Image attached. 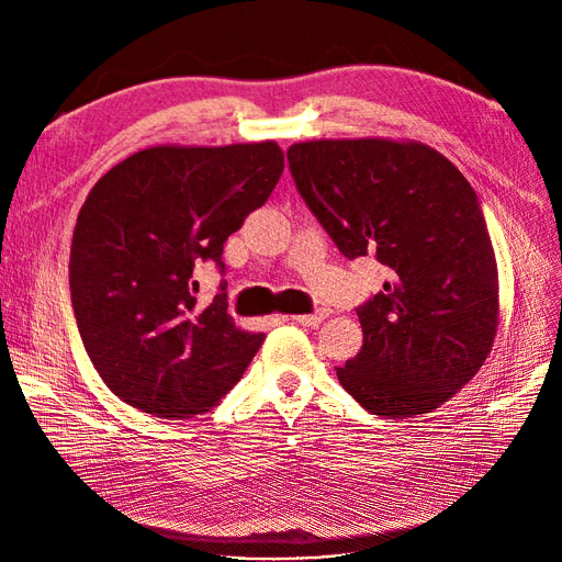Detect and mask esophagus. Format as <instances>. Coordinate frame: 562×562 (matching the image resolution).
I'll return each instance as SVG.
<instances>
[{
  "label": "esophagus",
  "mask_w": 562,
  "mask_h": 562,
  "mask_svg": "<svg viewBox=\"0 0 562 562\" xmlns=\"http://www.w3.org/2000/svg\"><path fill=\"white\" fill-rule=\"evenodd\" d=\"M328 314L323 312V310H318V312H314V314H300V316H293V321H297L300 326H310V328H316L318 323L326 318Z\"/></svg>",
  "instance_id": "34e87169"
}]
</instances>
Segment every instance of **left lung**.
I'll use <instances>...</instances> for the list:
<instances>
[{
    "label": "left lung",
    "instance_id": "8db88e82",
    "mask_svg": "<svg viewBox=\"0 0 562 562\" xmlns=\"http://www.w3.org/2000/svg\"><path fill=\"white\" fill-rule=\"evenodd\" d=\"M288 168L337 250L375 255L389 271L356 307L363 347L337 368L339 384L372 415L431 413L479 372L497 333V262L479 194L419 143H297Z\"/></svg>",
    "mask_w": 562,
    "mask_h": 562
}]
</instances>
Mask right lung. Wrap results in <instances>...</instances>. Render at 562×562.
<instances>
[{"instance_id": "add662e5", "label": "right lung", "mask_w": 562, "mask_h": 562, "mask_svg": "<svg viewBox=\"0 0 562 562\" xmlns=\"http://www.w3.org/2000/svg\"><path fill=\"white\" fill-rule=\"evenodd\" d=\"M281 173L277 143L166 145L93 184L72 236L70 291L81 342L114 396L184 419L241 380L265 335L234 326L225 279L201 307L194 271L213 262L225 277V241Z\"/></svg>"}]
</instances>
